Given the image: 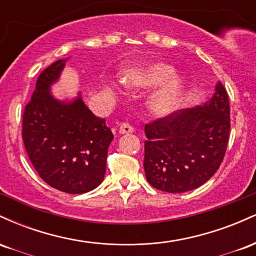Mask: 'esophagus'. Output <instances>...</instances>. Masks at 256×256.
<instances>
[{"label":"esophagus","instance_id":"esophagus-1","mask_svg":"<svg viewBox=\"0 0 256 256\" xmlns=\"http://www.w3.org/2000/svg\"><path fill=\"white\" fill-rule=\"evenodd\" d=\"M134 131V128H132L128 122H122L119 128V134H132Z\"/></svg>","mask_w":256,"mask_h":256}]
</instances>
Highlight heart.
Here are the masks:
<instances>
[{
    "label": "heart",
    "mask_w": 256,
    "mask_h": 256,
    "mask_svg": "<svg viewBox=\"0 0 256 256\" xmlns=\"http://www.w3.org/2000/svg\"><path fill=\"white\" fill-rule=\"evenodd\" d=\"M174 74L176 70L172 66L158 62L126 71L122 73V82L126 88L140 89V88L164 83ZM184 90V82L182 79H173L166 86L152 96L148 102L149 110L156 116H170L183 104Z\"/></svg>",
    "instance_id": "heart-1"
}]
</instances>
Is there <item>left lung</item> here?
I'll return each mask as SVG.
<instances>
[{
  "instance_id": "obj_1",
  "label": "left lung",
  "mask_w": 256,
  "mask_h": 256,
  "mask_svg": "<svg viewBox=\"0 0 256 256\" xmlns=\"http://www.w3.org/2000/svg\"><path fill=\"white\" fill-rule=\"evenodd\" d=\"M144 172L161 192L179 194L204 184L218 171L230 134V104L216 84L204 106L180 110L146 124Z\"/></svg>"
}]
</instances>
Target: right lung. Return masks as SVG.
Segmentation results:
<instances>
[{"mask_svg": "<svg viewBox=\"0 0 256 256\" xmlns=\"http://www.w3.org/2000/svg\"><path fill=\"white\" fill-rule=\"evenodd\" d=\"M67 58L55 61L37 79L22 116V140L28 158L46 184L67 194L91 192L102 183L113 134L82 100L58 101L50 85Z\"/></svg>", "mask_w": 256, "mask_h": 256, "instance_id": "add662e5", "label": "right lung"}]
</instances>
